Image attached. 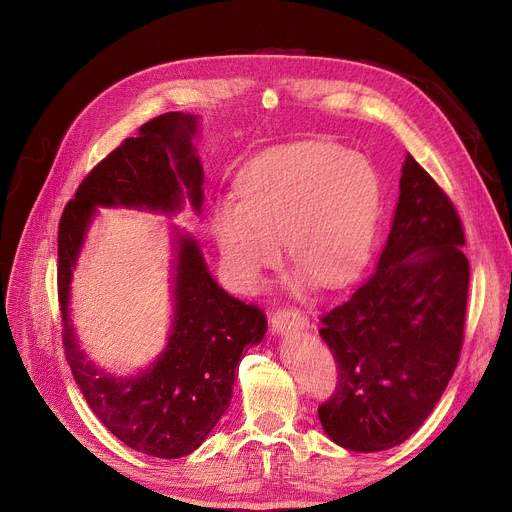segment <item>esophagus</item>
Here are the masks:
<instances>
[{
  "label": "esophagus",
  "mask_w": 512,
  "mask_h": 512,
  "mask_svg": "<svg viewBox=\"0 0 512 512\" xmlns=\"http://www.w3.org/2000/svg\"><path fill=\"white\" fill-rule=\"evenodd\" d=\"M272 326H274V330L284 332V330H290L292 326H297V328L309 326V319H307V315H303L301 311H294V309H278V311L272 315Z\"/></svg>",
  "instance_id": "esophagus-1"
}]
</instances>
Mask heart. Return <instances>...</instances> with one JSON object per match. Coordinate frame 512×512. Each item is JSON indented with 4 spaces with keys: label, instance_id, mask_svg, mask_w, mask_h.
<instances>
[{
    "label": "heart",
    "instance_id": "heart-1",
    "mask_svg": "<svg viewBox=\"0 0 512 512\" xmlns=\"http://www.w3.org/2000/svg\"><path fill=\"white\" fill-rule=\"evenodd\" d=\"M238 197L213 211L236 286H257L280 261L282 240L290 259L326 286L363 267L380 207V178L363 155L324 141L265 151L240 172Z\"/></svg>",
    "mask_w": 512,
    "mask_h": 512
}]
</instances>
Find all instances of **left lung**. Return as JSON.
<instances>
[{
	"mask_svg": "<svg viewBox=\"0 0 512 512\" xmlns=\"http://www.w3.org/2000/svg\"><path fill=\"white\" fill-rule=\"evenodd\" d=\"M463 245L456 207L409 153L378 267L319 317L338 386L317 415L336 444L355 452L388 450L434 411L465 340Z\"/></svg>",
	"mask_w": 512,
	"mask_h": 512,
	"instance_id": "left-lung-1",
	"label": "left lung"
}]
</instances>
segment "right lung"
Here are the masks:
<instances>
[{"mask_svg":"<svg viewBox=\"0 0 512 512\" xmlns=\"http://www.w3.org/2000/svg\"><path fill=\"white\" fill-rule=\"evenodd\" d=\"M197 118L168 112L124 139L87 174L64 207L58 232V301L62 344L89 407L132 450L180 459L191 454L226 413L245 346L257 344L267 319L257 305L222 290L193 238L178 242L174 326L161 357L141 375L114 378L85 361L68 321L72 270L97 205L176 211L184 191L199 211L203 170L193 149Z\"/></svg>","mask_w":512,"mask_h":512,"instance_id":"add662e5","label":"right lung"}]
</instances>
